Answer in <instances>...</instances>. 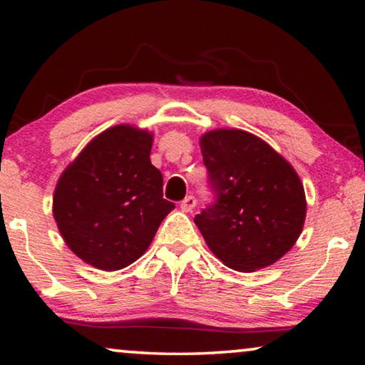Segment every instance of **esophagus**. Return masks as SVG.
Here are the masks:
<instances>
[{
	"label": "esophagus",
	"instance_id": "obj_1",
	"mask_svg": "<svg viewBox=\"0 0 365 365\" xmlns=\"http://www.w3.org/2000/svg\"><path fill=\"white\" fill-rule=\"evenodd\" d=\"M195 206H196V197L191 195L185 197V200L180 202V207L183 212H191L195 209Z\"/></svg>",
	"mask_w": 365,
	"mask_h": 365
}]
</instances>
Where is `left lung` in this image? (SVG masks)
<instances>
[{"instance_id":"left-lung-1","label":"left lung","mask_w":365,"mask_h":365,"mask_svg":"<svg viewBox=\"0 0 365 365\" xmlns=\"http://www.w3.org/2000/svg\"><path fill=\"white\" fill-rule=\"evenodd\" d=\"M212 201L195 224L227 267L240 272L279 261L292 250L306 217V196L294 169L264 140L243 130L201 138Z\"/></svg>"}]
</instances>
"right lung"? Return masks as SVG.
Segmentation results:
<instances>
[{
    "label": "right lung",
    "mask_w": 365,
    "mask_h": 365,
    "mask_svg": "<svg viewBox=\"0 0 365 365\" xmlns=\"http://www.w3.org/2000/svg\"><path fill=\"white\" fill-rule=\"evenodd\" d=\"M153 137L115 125L98 135L61 175L53 214L72 252L101 270H119L151 245L175 207L150 159Z\"/></svg>",
    "instance_id": "obj_1"
}]
</instances>
